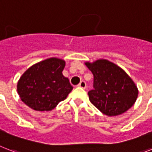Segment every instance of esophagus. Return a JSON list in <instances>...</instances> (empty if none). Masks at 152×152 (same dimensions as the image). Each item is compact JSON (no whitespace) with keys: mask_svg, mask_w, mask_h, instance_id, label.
Returning <instances> with one entry per match:
<instances>
[{"mask_svg":"<svg viewBox=\"0 0 152 152\" xmlns=\"http://www.w3.org/2000/svg\"><path fill=\"white\" fill-rule=\"evenodd\" d=\"M78 87H81V88H83V89H85L86 87H87V84H86L85 81H81V82H80V83L78 84Z\"/></svg>","mask_w":152,"mask_h":152,"instance_id":"esophagus-1","label":"esophagus"}]
</instances>
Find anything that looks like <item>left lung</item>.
I'll list each match as a JSON object with an SVG mask.
<instances>
[{"label": "left lung", "instance_id": "left-lung-1", "mask_svg": "<svg viewBox=\"0 0 152 152\" xmlns=\"http://www.w3.org/2000/svg\"><path fill=\"white\" fill-rule=\"evenodd\" d=\"M94 75V89L89 99L108 116L123 114L134 105L138 95L137 86L119 66L106 59L85 62Z\"/></svg>", "mask_w": 152, "mask_h": 152}]
</instances>
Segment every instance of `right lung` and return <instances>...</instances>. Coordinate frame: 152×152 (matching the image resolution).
I'll return each instance as SVG.
<instances>
[{
  "label": "right lung",
  "mask_w": 152,
  "mask_h": 152,
  "mask_svg": "<svg viewBox=\"0 0 152 152\" xmlns=\"http://www.w3.org/2000/svg\"><path fill=\"white\" fill-rule=\"evenodd\" d=\"M65 65L62 59L50 58L29 67L17 84L21 100L33 110L54 109L73 88L62 74Z\"/></svg>",
  "instance_id": "right-lung-1"
}]
</instances>
